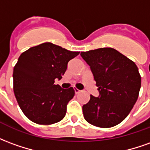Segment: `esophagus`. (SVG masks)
I'll list each match as a JSON object with an SVG mask.
<instances>
[{"instance_id": "obj_1", "label": "esophagus", "mask_w": 150, "mask_h": 150, "mask_svg": "<svg viewBox=\"0 0 150 150\" xmlns=\"http://www.w3.org/2000/svg\"><path fill=\"white\" fill-rule=\"evenodd\" d=\"M74 90H75V94H78V93H79V92H80V90H79L78 88H74Z\"/></svg>"}]
</instances>
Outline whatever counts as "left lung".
<instances>
[{
    "label": "left lung",
    "instance_id": "left-lung-1",
    "mask_svg": "<svg viewBox=\"0 0 150 150\" xmlns=\"http://www.w3.org/2000/svg\"><path fill=\"white\" fill-rule=\"evenodd\" d=\"M98 87L83 106L84 119L100 128H111L125 119L138 98L141 75L134 62L116 50L104 47L81 52Z\"/></svg>",
    "mask_w": 150,
    "mask_h": 150
}]
</instances>
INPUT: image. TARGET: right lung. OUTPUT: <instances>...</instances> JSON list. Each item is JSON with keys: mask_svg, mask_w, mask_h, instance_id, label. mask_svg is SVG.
I'll return each instance as SVG.
<instances>
[{"mask_svg": "<svg viewBox=\"0 0 150 150\" xmlns=\"http://www.w3.org/2000/svg\"><path fill=\"white\" fill-rule=\"evenodd\" d=\"M79 54L45 42L20 55L13 68V91L28 119L39 125H51L64 118L75 90L63 89L54 84V80L62 79L69 61Z\"/></svg>", "mask_w": 150, "mask_h": 150, "instance_id": "obj_1", "label": "right lung"}]
</instances>
